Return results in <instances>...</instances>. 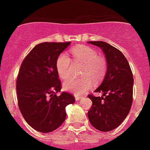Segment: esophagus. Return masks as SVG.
I'll return each instance as SVG.
<instances>
[{"label":"esophagus","mask_w":150,"mask_h":150,"mask_svg":"<svg viewBox=\"0 0 150 150\" xmlns=\"http://www.w3.org/2000/svg\"><path fill=\"white\" fill-rule=\"evenodd\" d=\"M82 96H75V100L76 101H79L80 100H82Z\"/></svg>","instance_id":"1"}]
</instances>
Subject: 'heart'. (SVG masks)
I'll return each instance as SVG.
<instances>
[{
  "label": "heart",
  "mask_w": 150,
  "mask_h": 150,
  "mask_svg": "<svg viewBox=\"0 0 150 150\" xmlns=\"http://www.w3.org/2000/svg\"><path fill=\"white\" fill-rule=\"evenodd\" d=\"M74 61L84 63L82 70V79H71L64 83V88L75 96H82L90 90L93 81L99 82L104 78L107 72V62L98 56V53L87 46H79L71 50ZM56 68L59 76L63 80L71 75L72 61L65 54H60L57 59Z\"/></svg>",
  "instance_id": "1"
}]
</instances>
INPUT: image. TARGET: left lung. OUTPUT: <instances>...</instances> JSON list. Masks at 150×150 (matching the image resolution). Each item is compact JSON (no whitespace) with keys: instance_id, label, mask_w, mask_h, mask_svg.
I'll return each mask as SVG.
<instances>
[{"instance_id":"1","label":"left lung","mask_w":150,"mask_h":150,"mask_svg":"<svg viewBox=\"0 0 150 150\" xmlns=\"http://www.w3.org/2000/svg\"><path fill=\"white\" fill-rule=\"evenodd\" d=\"M104 53L107 69L104 79L96 93L102 96L89 95L93 105L88 112L89 122L101 132L114 130L128 116L132 104L134 79L127 59L117 48L103 41H89Z\"/></svg>"}]
</instances>
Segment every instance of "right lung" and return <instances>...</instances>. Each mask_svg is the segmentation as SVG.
Wrapping results in <instances>:
<instances>
[{"label": "right lung", "instance_id": "obj_1", "mask_svg": "<svg viewBox=\"0 0 150 150\" xmlns=\"http://www.w3.org/2000/svg\"><path fill=\"white\" fill-rule=\"evenodd\" d=\"M70 43H40L25 57L20 67L16 80L18 107L27 123L40 132H51L58 128L65 120V107L75 101L66 92L57 95L61 89L57 59Z\"/></svg>", "mask_w": 150, "mask_h": 150}]
</instances>
